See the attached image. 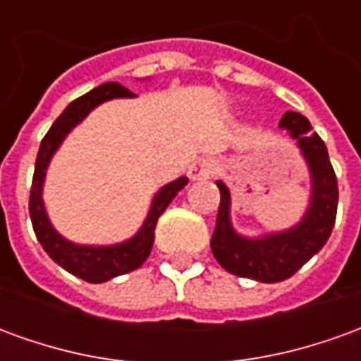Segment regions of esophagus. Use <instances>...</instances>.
<instances>
[{
	"label": "esophagus",
	"mask_w": 361,
	"mask_h": 361,
	"mask_svg": "<svg viewBox=\"0 0 361 361\" xmlns=\"http://www.w3.org/2000/svg\"><path fill=\"white\" fill-rule=\"evenodd\" d=\"M216 170V162L212 158H197L193 164L189 166V178L193 181L209 180L214 176Z\"/></svg>",
	"instance_id": "esophagus-1"
}]
</instances>
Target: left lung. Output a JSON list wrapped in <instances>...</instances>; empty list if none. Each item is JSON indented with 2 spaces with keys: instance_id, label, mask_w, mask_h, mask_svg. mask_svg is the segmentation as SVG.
I'll return each mask as SVG.
<instances>
[{
  "instance_id": "obj_1",
  "label": "left lung",
  "mask_w": 361,
  "mask_h": 361,
  "mask_svg": "<svg viewBox=\"0 0 361 361\" xmlns=\"http://www.w3.org/2000/svg\"><path fill=\"white\" fill-rule=\"evenodd\" d=\"M280 127L288 129L302 150L311 173V201L300 224L286 232L269 234L250 240L235 234L230 222V191L216 181L220 189V204L216 226L211 238L214 259L228 272L259 282H280L300 271L321 247L333 232L338 204V181L323 139L311 131L310 119L286 111L280 119Z\"/></svg>"
}]
</instances>
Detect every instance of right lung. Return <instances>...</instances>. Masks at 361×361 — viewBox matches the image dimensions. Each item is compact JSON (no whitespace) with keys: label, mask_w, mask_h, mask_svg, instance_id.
Wrapping results in <instances>:
<instances>
[{"label":"right lung","mask_w":361,"mask_h":361,"mask_svg":"<svg viewBox=\"0 0 361 361\" xmlns=\"http://www.w3.org/2000/svg\"><path fill=\"white\" fill-rule=\"evenodd\" d=\"M131 96H135L133 92L126 87H121L119 82H106V85H100V87L87 92V94L79 96L54 121L50 131L46 133V137L40 142L38 157H36L32 188H30V199H28V211H30V220H32L36 238L42 243L44 251L59 267H63L67 272H71V274L87 280V282H92V284H100V282H106L114 276L135 271L147 261L150 250H152V243H154V228H157L160 214L166 211L168 204L172 203V199L178 195V191H181L183 185H188L189 181L188 178H178L176 181L160 189L152 199L150 211L141 230L131 240L123 243L98 245V247L77 245V243L67 242L66 238H61L54 230L42 203L44 176H46V170H48L54 152L59 149L66 135L79 121L87 118L89 111L96 108L98 104L111 100V98H131Z\"/></svg>","instance_id":"right-lung-1"}]
</instances>
